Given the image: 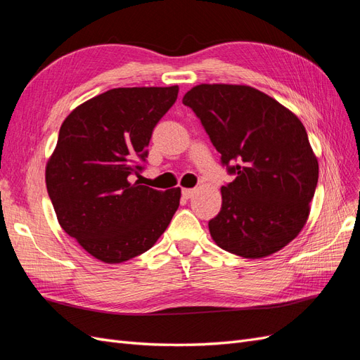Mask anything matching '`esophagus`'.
I'll return each instance as SVG.
<instances>
[{"label":"esophagus","instance_id":"esophagus-1","mask_svg":"<svg viewBox=\"0 0 360 360\" xmlns=\"http://www.w3.org/2000/svg\"><path fill=\"white\" fill-rule=\"evenodd\" d=\"M195 192H197V189H181V195L184 198H192L193 195H195Z\"/></svg>","mask_w":360,"mask_h":360}]
</instances>
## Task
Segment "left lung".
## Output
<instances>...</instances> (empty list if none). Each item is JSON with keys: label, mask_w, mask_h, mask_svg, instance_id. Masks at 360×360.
I'll return each instance as SVG.
<instances>
[{"label": "left lung", "mask_w": 360, "mask_h": 360, "mask_svg": "<svg viewBox=\"0 0 360 360\" xmlns=\"http://www.w3.org/2000/svg\"><path fill=\"white\" fill-rule=\"evenodd\" d=\"M200 118L231 183L209 221L216 245L263 258L303 228L319 181V162L300 120L252 86L201 84L183 97Z\"/></svg>", "instance_id": "obj_1"}]
</instances>
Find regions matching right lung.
<instances>
[{
	"label": "right lung",
	"instance_id": "1",
	"mask_svg": "<svg viewBox=\"0 0 360 360\" xmlns=\"http://www.w3.org/2000/svg\"><path fill=\"white\" fill-rule=\"evenodd\" d=\"M177 94V85L114 89L76 108L60 127L46 167L48 195L63 230L103 263L144 254L179 209L180 188L132 183Z\"/></svg>",
	"mask_w": 360,
	"mask_h": 360
}]
</instances>
